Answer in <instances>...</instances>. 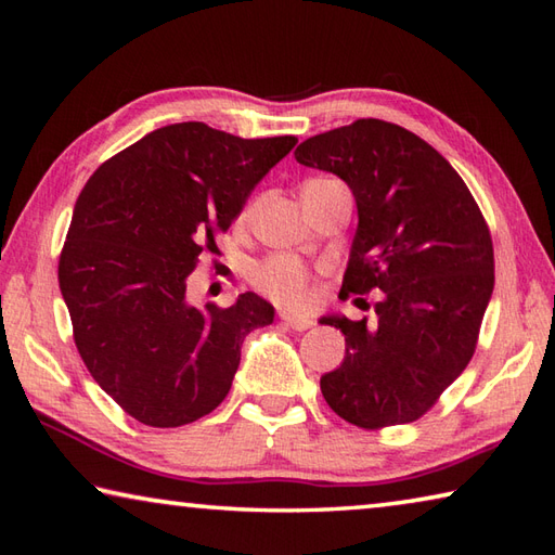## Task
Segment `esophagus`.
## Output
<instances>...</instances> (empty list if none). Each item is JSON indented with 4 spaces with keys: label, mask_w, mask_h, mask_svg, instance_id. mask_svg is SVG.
Returning a JSON list of instances; mask_svg holds the SVG:
<instances>
[{
    "label": "esophagus",
    "mask_w": 555,
    "mask_h": 555,
    "mask_svg": "<svg viewBox=\"0 0 555 555\" xmlns=\"http://www.w3.org/2000/svg\"><path fill=\"white\" fill-rule=\"evenodd\" d=\"M281 320H284L293 332H308V328L314 324L310 317H296V314H288V312H281Z\"/></svg>",
    "instance_id": "34e87169"
}]
</instances>
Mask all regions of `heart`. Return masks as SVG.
Instances as JSON below:
<instances>
[{
    "instance_id": "1",
    "label": "heart",
    "mask_w": 555,
    "mask_h": 555,
    "mask_svg": "<svg viewBox=\"0 0 555 555\" xmlns=\"http://www.w3.org/2000/svg\"><path fill=\"white\" fill-rule=\"evenodd\" d=\"M250 211L253 209H245L243 219L250 217ZM253 284L262 291L269 300L284 305V308L291 310H302L312 302L310 271L300 259L291 255H274L264 259V262H259L253 271Z\"/></svg>"
}]
</instances>
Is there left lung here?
Instances as JSON below:
<instances>
[{
  "label": "left lung",
  "instance_id": "obj_1",
  "mask_svg": "<svg viewBox=\"0 0 555 555\" xmlns=\"http://www.w3.org/2000/svg\"><path fill=\"white\" fill-rule=\"evenodd\" d=\"M305 167L356 195L340 298L382 291L367 317H322L346 336L340 367L320 379L338 417L362 429L420 420L473 360L493 293V243L465 181L415 133L382 119L308 138Z\"/></svg>",
  "mask_w": 555,
  "mask_h": 555
}]
</instances>
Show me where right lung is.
<instances>
[{
    "label": "right lung",
    "instance_id": "right-lung-1",
    "mask_svg": "<svg viewBox=\"0 0 555 555\" xmlns=\"http://www.w3.org/2000/svg\"><path fill=\"white\" fill-rule=\"evenodd\" d=\"M296 143L171 124L104 162L80 191L59 288L92 379L147 427L209 415L229 393L245 336L274 322L255 293L199 310L185 279Z\"/></svg>",
    "mask_w": 555,
    "mask_h": 555
}]
</instances>
